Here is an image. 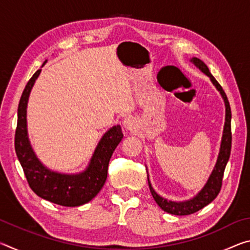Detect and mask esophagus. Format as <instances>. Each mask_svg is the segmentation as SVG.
<instances>
[{
    "mask_svg": "<svg viewBox=\"0 0 250 250\" xmlns=\"http://www.w3.org/2000/svg\"><path fill=\"white\" fill-rule=\"evenodd\" d=\"M124 126H125L126 130L132 131V130H134L135 128H137V122L134 121L133 118L128 117V118H125V119L124 120Z\"/></svg>",
    "mask_w": 250,
    "mask_h": 250,
    "instance_id": "obj_1",
    "label": "esophagus"
}]
</instances>
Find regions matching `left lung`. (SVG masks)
Listing matches in <instances>:
<instances>
[{
    "label": "left lung",
    "instance_id": "1",
    "mask_svg": "<svg viewBox=\"0 0 250 250\" xmlns=\"http://www.w3.org/2000/svg\"><path fill=\"white\" fill-rule=\"evenodd\" d=\"M191 62L206 76H208L210 82L213 83L214 86L216 87V89L219 91V94L222 95L224 103H225L226 113H225V125H224L223 137H222V142H221V149H219L216 164H215L214 170L209 175L208 180H207L206 184L204 185V188H203L201 191L196 194V196H194L193 198H191V200L184 201V202L168 201L167 198L160 196L159 194L154 191L150 183L149 176H147L150 192L152 194V196H153L154 201L156 202V204H158L164 211H167V213L173 214V215H179V216L195 213V211L202 209L203 207L208 205L210 202H213L215 198H216L219 191H221L224 171H225L226 164L228 162V160H229L230 149H231V128H230L231 111H230V105H229V103H228L225 91L223 90L222 86L217 83V80L214 78V76L209 73L208 67L204 64V62H202L201 59H198L196 57H193L191 59Z\"/></svg>",
    "mask_w": 250,
    "mask_h": 250
}]
</instances>
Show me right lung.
Segmentation results:
<instances>
[{
  "label": "right lung",
  "instance_id": "add662e5",
  "mask_svg": "<svg viewBox=\"0 0 250 250\" xmlns=\"http://www.w3.org/2000/svg\"><path fill=\"white\" fill-rule=\"evenodd\" d=\"M42 69L37 70L28 80L20 99L15 131L16 155L29 188L36 195L62 206L83 205L90 202L103 188L107 180L110 158L124 138V133L119 125L110 128L100 139L86 170L77 174H64L46 167L33 151L28 140L26 122L28 97Z\"/></svg>",
  "mask_w": 250,
  "mask_h": 250
}]
</instances>
